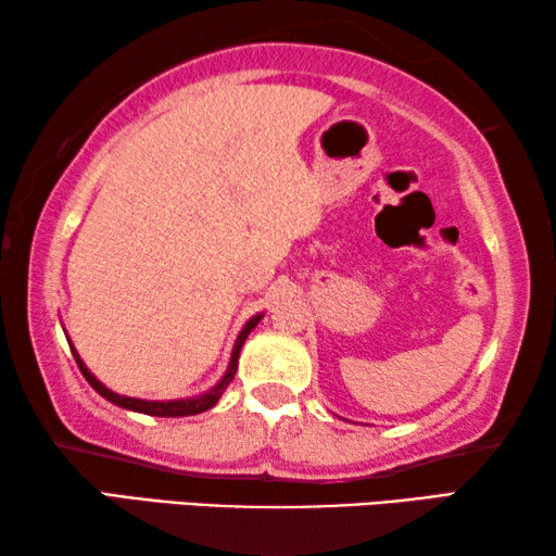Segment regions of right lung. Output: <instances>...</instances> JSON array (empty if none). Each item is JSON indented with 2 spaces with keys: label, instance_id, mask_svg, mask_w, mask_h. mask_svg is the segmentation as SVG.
Instances as JSON below:
<instances>
[{
  "label": "right lung",
  "instance_id": "right-lung-1",
  "mask_svg": "<svg viewBox=\"0 0 556 556\" xmlns=\"http://www.w3.org/2000/svg\"><path fill=\"white\" fill-rule=\"evenodd\" d=\"M261 317H263V313L253 315L251 320L243 325V330L239 332V338H236V342H233L229 367H226L224 377L218 379L212 389L204 391V394H197V396H189V399H169V402H150V399H135V396L115 394V391L108 389V387L103 384V381H98V379L93 377V371H90V369L86 367L84 359H80V354L76 352V348H73L71 342H68V344H71L73 357H76V364H78L80 375H84L88 384L93 387L100 396L108 399V402H111V404L121 406V408H127V412H138V414H148V416H172V418H175V416H194V414L208 412V408L216 406V402H218V399H222L226 387L231 384L233 375H236V367H239V354H241L243 342H245V338H249V334H251L253 327H256V325L261 323ZM66 340H68V334H66Z\"/></svg>",
  "mask_w": 556,
  "mask_h": 556
}]
</instances>
